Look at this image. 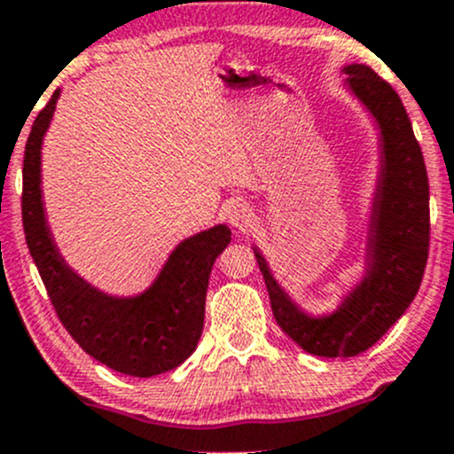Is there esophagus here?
<instances>
[{
  "label": "esophagus",
  "mask_w": 454,
  "mask_h": 454,
  "mask_svg": "<svg viewBox=\"0 0 454 454\" xmlns=\"http://www.w3.org/2000/svg\"><path fill=\"white\" fill-rule=\"evenodd\" d=\"M226 215H228V222H231V226L237 228V231H246V228H248L254 219L253 208H250L246 201H235V204L226 210Z\"/></svg>",
  "instance_id": "esophagus-1"
}]
</instances>
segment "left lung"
<instances>
[{"label":"left lung","mask_w":454,"mask_h":454,"mask_svg":"<svg viewBox=\"0 0 454 454\" xmlns=\"http://www.w3.org/2000/svg\"><path fill=\"white\" fill-rule=\"evenodd\" d=\"M347 85L382 134V171L367 241V272L333 314L314 318L281 290L254 248L278 327L308 354L349 358L373 347L422 286L430 241L428 176L400 96L367 66H347Z\"/></svg>","instance_id":"obj_1"}]
</instances>
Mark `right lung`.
Masks as SVG:
<instances>
[{
	"mask_svg": "<svg viewBox=\"0 0 454 454\" xmlns=\"http://www.w3.org/2000/svg\"><path fill=\"white\" fill-rule=\"evenodd\" d=\"M57 98L59 90L36 114L26 142L21 193L26 244L54 312L85 354L134 378L167 373L198 347L210 270L231 244V231L219 223L182 241L153 286L138 296L118 299L91 287L59 254L41 201V145Z\"/></svg>",
	"mask_w": 454,
	"mask_h": 454,
	"instance_id": "right-lung-1",
	"label": "right lung"
}]
</instances>
